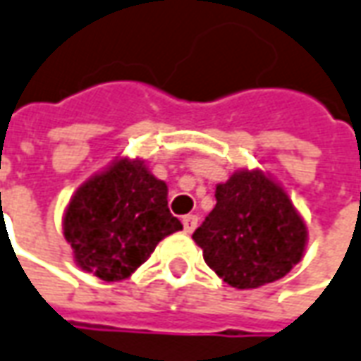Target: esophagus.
Returning a JSON list of instances; mask_svg holds the SVG:
<instances>
[{"label":"esophagus","instance_id":"esophagus-1","mask_svg":"<svg viewBox=\"0 0 361 361\" xmlns=\"http://www.w3.org/2000/svg\"><path fill=\"white\" fill-rule=\"evenodd\" d=\"M198 224V216L197 214H186L183 216V226H185V232H192L197 228Z\"/></svg>","mask_w":361,"mask_h":361}]
</instances>
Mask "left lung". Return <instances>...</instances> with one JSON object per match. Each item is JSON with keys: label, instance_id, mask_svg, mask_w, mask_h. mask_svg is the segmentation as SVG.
Returning <instances> with one entry per match:
<instances>
[{"label": "left lung", "instance_id": "left-lung-1", "mask_svg": "<svg viewBox=\"0 0 361 361\" xmlns=\"http://www.w3.org/2000/svg\"><path fill=\"white\" fill-rule=\"evenodd\" d=\"M216 207L192 238L226 284L264 286L298 264L306 224L280 186L260 171H238L216 186Z\"/></svg>", "mask_w": 361, "mask_h": 361}]
</instances>
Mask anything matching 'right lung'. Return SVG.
I'll use <instances>...</instances> for the list:
<instances>
[{
    "instance_id": "right-lung-1",
    "label": "right lung",
    "mask_w": 361,
    "mask_h": 361,
    "mask_svg": "<svg viewBox=\"0 0 361 361\" xmlns=\"http://www.w3.org/2000/svg\"><path fill=\"white\" fill-rule=\"evenodd\" d=\"M180 228L169 210L166 185L129 159L87 180L63 219L75 262L107 282L130 276L164 236Z\"/></svg>"
}]
</instances>
